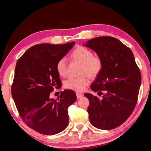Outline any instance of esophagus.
Segmentation results:
<instances>
[{
	"instance_id": "obj_1",
	"label": "esophagus",
	"mask_w": 151,
	"mask_h": 151,
	"mask_svg": "<svg viewBox=\"0 0 151 151\" xmlns=\"http://www.w3.org/2000/svg\"><path fill=\"white\" fill-rule=\"evenodd\" d=\"M76 96H77V99H79L81 98H82L83 96V94L81 93H79V92H77L76 93Z\"/></svg>"
}]
</instances>
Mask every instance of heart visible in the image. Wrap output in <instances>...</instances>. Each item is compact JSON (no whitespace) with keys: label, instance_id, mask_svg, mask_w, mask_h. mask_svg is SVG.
<instances>
[{"label":"heart","instance_id":"1","mask_svg":"<svg viewBox=\"0 0 151 151\" xmlns=\"http://www.w3.org/2000/svg\"><path fill=\"white\" fill-rule=\"evenodd\" d=\"M93 52L86 47H77L71 55V58L82 63L81 74H87L91 77L97 76L103 68V62L97 56H93ZM57 70L60 76L67 74V60L65 58L59 60L57 64ZM89 84V80L86 76L79 77H70L64 82V87L67 89L76 91H83Z\"/></svg>","mask_w":151,"mask_h":151}]
</instances>
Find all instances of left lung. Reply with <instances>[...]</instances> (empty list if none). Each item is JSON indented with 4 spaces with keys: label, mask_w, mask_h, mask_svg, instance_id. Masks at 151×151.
<instances>
[{
    "label": "left lung",
    "mask_w": 151,
    "mask_h": 151,
    "mask_svg": "<svg viewBox=\"0 0 151 151\" xmlns=\"http://www.w3.org/2000/svg\"><path fill=\"white\" fill-rule=\"evenodd\" d=\"M83 45L93 50L103 62L101 71L91 86L102 98L84 94L89 101L90 122L99 129H113L134 111L141 84L139 68L132 50L115 38L99 36Z\"/></svg>",
    "instance_id": "left-lung-1"
}]
</instances>
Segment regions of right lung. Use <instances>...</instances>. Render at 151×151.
Here are the masks:
<instances>
[{
  "label": "right lung",
  "mask_w": 151,
  "mask_h": 151,
  "mask_svg": "<svg viewBox=\"0 0 151 151\" xmlns=\"http://www.w3.org/2000/svg\"><path fill=\"white\" fill-rule=\"evenodd\" d=\"M43 43L29 48L18 59L12 86V96L21 118L31 129L55 135L68 124L67 109L76 100L74 91L50 98L53 87L61 86L57 64L75 45Z\"/></svg>",
  "instance_id": "add662e5"
}]
</instances>
